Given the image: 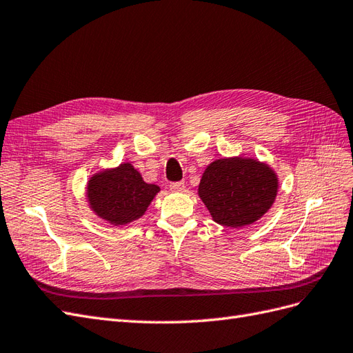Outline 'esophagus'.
Masks as SVG:
<instances>
[{
  "label": "esophagus",
  "instance_id": "34e87169",
  "mask_svg": "<svg viewBox=\"0 0 353 353\" xmlns=\"http://www.w3.org/2000/svg\"><path fill=\"white\" fill-rule=\"evenodd\" d=\"M169 188L172 191H183L185 188V184L183 183V181H175V183L169 184Z\"/></svg>",
  "mask_w": 353,
  "mask_h": 353
}]
</instances>
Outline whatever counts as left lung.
<instances>
[{
  "mask_svg": "<svg viewBox=\"0 0 353 353\" xmlns=\"http://www.w3.org/2000/svg\"><path fill=\"white\" fill-rule=\"evenodd\" d=\"M279 188L274 170L254 159L231 157L210 163L199 196L213 221L239 228L258 221L272 206Z\"/></svg>",
  "mask_w": 353,
  "mask_h": 353,
  "instance_id": "obj_1",
  "label": "left lung"
}]
</instances>
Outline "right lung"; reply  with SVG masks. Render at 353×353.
I'll return each mask as SVG.
<instances>
[{
    "instance_id": "right-lung-1",
    "label": "right lung",
    "mask_w": 353,
    "mask_h": 353,
    "mask_svg": "<svg viewBox=\"0 0 353 353\" xmlns=\"http://www.w3.org/2000/svg\"><path fill=\"white\" fill-rule=\"evenodd\" d=\"M159 187L147 184L131 163L94 175L88 183L92 210L113 225H125L144 215Z\"/></svg>"
}]
</instances>
